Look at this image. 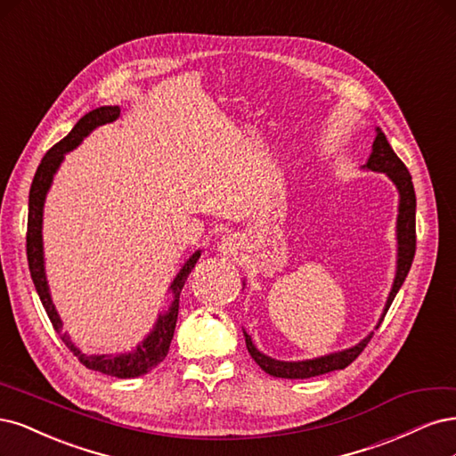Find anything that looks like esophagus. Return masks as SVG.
I'll use <instances>...</instances> for the list:
<instances>
[{
    "mask_svg": "<svg viewBox=\"0 0 456 456\" xmlns=\"http://www.w3.org/2000/svg\"><path fill=\"white\" fill-rule=\"evenodd\" d=\"M224 248H225V249H231V244H224Z\"/></svg>",
    "mask_w": 456,
    "mask_h": 456,
    "instance_id": "esophagus-1",
    "label": "esophagus"
}]
</instances>
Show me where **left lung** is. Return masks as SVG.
I'll return each mask as SVG.
<instances>
[{
	"instance_id": "left-lung-1",
	"label": "left lung",
	"mask_w": 456,
	"mask_h": 456,
	"mask_svg": "<svg viewBox=\"0 0 456 456\" xmlns=\"http://www.w3.org/2000/svg\"><path fill=\"white\" fill-rule=\"evenodd\" d=\"M377 136L373 142V151L367 159V163L363 168L373 170V172H383L388 178L394 182L395 189L400 193V204H398V222H395V237H398V261H395V276H394V284L388 293V299L385 305V311L380 314V320L377 328L383 324V318L387 316V311L390 308L395 293L400 291L402 284L405 282V276L411 269V263H413L415 257V248H417V234H415V212H417V199H415V189L413 182H411V174L407 167L402 163V159L394 153L390 148V143L385 136V132L380 128H375ZM373 331L362 339L358 345L350 346L341 352H333V354L328 356H320L313 360H301V362H282V360H274L271 356H265L263 352L256 348L252 343V337H249L244 331V339H246V348L249 352V356L256 360V363L261 367L263 371L273 375V377H281V379H308V377H318L324 375L335 370H345L346 365L354 362L365 345L371 341Z\"/></svg>"
}]
</instances>
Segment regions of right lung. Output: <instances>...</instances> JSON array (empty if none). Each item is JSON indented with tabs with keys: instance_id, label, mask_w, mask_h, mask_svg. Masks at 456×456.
<instances>
[{
	"instance_id": "add662e5",
	"label": "right lung",
	"mask_w": 456,
	"mask_h": 456,
	"mask_svg": "<svg viewBox=\"0 0 456 456\" xmlns=\"http://www.w3.org/2000/svg\"><path fill=\"white\" fill-rule=\"evenodd\" d=\"M121 115L119 106H102L86 115H83L77 121V125L71 128L69 134L58 142L56 145L45 153V157L41 159V165L37 167V172L34 175V182L30 187V200H28V232H26V254H28V265H30V274L34 286L37 289V296L43 303V308L47 311V316L51 320V324L54 331L61 335L62 343L77 356V360L89 367L93 371H100L110 377L117 379H134L140 375L150 373L153 367H157L160 362H163L168 354L170 341L174 337L175 330V322H178V308H180V293L182 288L187 281V276L191 269L195 267V263L200 257V249L191 256L180 273L175 274L174 282L170 284V293H172V303L167 308L163 314H159L153 330L150 335L130 352H123V354H83V352L69 341V335L62 333V320L58 316L49 284H47V276H45V259H43V207H45V197L47 191L51 189L53 178L64 160V155L71 150H76L77 145L83 142L85 136H89L91 132L96 126H102L106 123L115 121L117 117Z\"/></svg>"
}]
</instances>
